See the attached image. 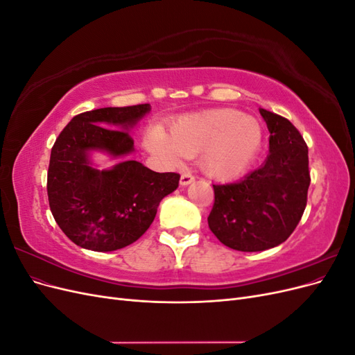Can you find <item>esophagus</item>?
<instances>
[{"label": "esophagus", "mask_w": 355, "mask_h": 355, "mask_svg": "<svg viewBox=\"0 0 355 355\" xmlns=\"http://www.w3.org/2000/svg\"><path fill=\"white\" fill-rule=\"evenodd\" d=\"M194 180H196V178L192 176L191 173H184V175L180 176V187H188V185H191Z\"/></svg>", "instance_id": "esophagus-1"}]
</instances>
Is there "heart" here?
Masks as SVG:
<instances>
[{"instance_id": "b5f03b06", "label": "heart", "mask_w": 355, "mask_h": 355, "mask_svg": "<svg viewBox=\"0 0 355 355\" xmlns=\"http://www.w3.org/2000/svg\"><path fill=\"white\" fill-rule=\"evenodd\" d=\"M263 144L261 123L234 110H213L180 118L167 135L154 127L145 137L151 154L175 164L182 157L198 155L207 176L232 180L244 175L259 155Z\"/></svg>"}]
</instances>
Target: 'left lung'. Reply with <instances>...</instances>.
Wrapping results in <instances>:
<instances>
[{
  "mask_svg": "<svg viewBox=\"0 0 355 355\" xmlns=\"http://www.w3.org/2000/svg\"><path fill=\"white\" fill-rule=\"evenodd\" d=\"M270 132V154L239 182L213 185L207 222L218 240L239 252L284 243L302 218L309 188L308 148L286 118L259 110Z\"/></svg>",
  "mask_w": 355,
  "mask_h": 355,
  "instance_id": "left-lung-1",
  "label": "left lung"
}]
</instances>
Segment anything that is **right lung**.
Masks as SVG:
<instances>
[{
  "label": "right lung",
  "mask_w": 355,
  "mask_h": 355,
  "mask_svg": "<svg viewBox=\"0 0 355 355\" xmlns=\"http://www.w3.org/2000/svg\"><path fill=\"white\" fill-rule=\"evenodd\" d=\"M151 105L101 108L73 116L51 148L47 194L59 228L83 249L114 252L151 227L159 201L179 187L178 173H157L127 157L133 128ZM94 153L116 159L101 169Z\"/></svg>",
  "instance_id": "1"
}]
</instances>
